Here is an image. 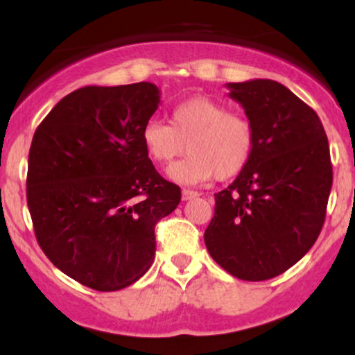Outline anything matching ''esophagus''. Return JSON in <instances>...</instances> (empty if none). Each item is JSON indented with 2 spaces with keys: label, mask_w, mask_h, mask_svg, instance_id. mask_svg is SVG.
<instances>
[{
  "label": "esophagus",
  "mask_w": 355,
  "mask_h": 355,
  "mask_svg": "<svg viewBox=\"0 0 355 355\" xmlns=\"http://www.w3.org/2000/svg\"><path fill=\"white\" fill-rule=\"evenodd\" d=\"M195 197H198L197 191H193V190H182V200L183 202L191 200V198H195Z\"/></svg>",
  "instance_id": "34e87169"
}]
</instances>
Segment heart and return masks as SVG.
<instances>
[{
  "label": "heart",
  "instance_id": "1",
  "mask_svg": "<svg viewBox=\"0 0 355 355\" xmlns=\"http://www.w3.org/2000/svg\"><path fill=\"white\" fill-rule=\"evenodd\" d=\"M170 123L150 120L144 126L141 141L153 162L170 166V178L183 185L210 180H229L245 168L254 152V128L247 118L230 113L225 105L193 96L173 108Z\"/></svg>",
  "mask_w": 355,
  "mask_h": 355
}]
</instances>
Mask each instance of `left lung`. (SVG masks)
Here are the masks:
<instances>
[{"label":"left lung","instance_id":"1","mask_svg":"<svg viewBox=\"0 0 355 355\" xmlns=\"http://www.w3.org/2000/svg\"><path fill=\"white\" fill-rule=\"evenodd\" d=\"M227 87L254 128V152L234 183L215 193L203 239L220 267L259 282L284 274L319 237L332 189L331 152L317 113L282 83Z\"/></svg>","mask_w":355,"mask_h":355}]
</instances>
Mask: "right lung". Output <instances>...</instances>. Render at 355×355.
I'll use <instances>...</instances> for the list:
<instances>
[{
  "label": "right lung",
  "instance_id": "obj_1",
  "mask_svg": "<svg viewBox=\"0 0 355 355\" xmlns=\"http://www.w3.org/2000/svg\"><path fill=\"white\" fill-rule=\"evenodd\" d=\"M160 103L153 83L85 87L36 128L26 200L44 255L76 282L113 292L155 259V225L182 191L155 170L141 132Z\"/></svg>",
  "mask_w": 355,
  "mask_h": 355
}]
</instances>
